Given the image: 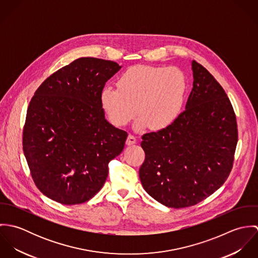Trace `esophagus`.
Segmentation results:
<instances>
[{
  "label": "esophagus",
  "mask_w": 258,
  "mask_h": 258,
  "mask_svg": "<svg viewBox=\"0 0 258 258\" xmlns=\"http://www.w3.org/2000/svg\"><path fill=\"white\" fill-rule=\"evenodd\" d=\"M136 141H137V140H136V137L130 134V135L128 136L127 140H126V144H127V145H133V144L136 143Z\"/></svg>",
  "instance_id": "obj_1"
}]
</instances>
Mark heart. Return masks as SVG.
Listing matches in <instances>:
<instances>
[{
    "mask_svg": "<svg viewBox=\"0 0 258 258\" xmlns=\"http://www.w3.org/2000/svg\"><path fill=\"white\" fill-rule=\"evenodd\" d=\"M117 87L105 86L100 104L113 125H127L136 115V128L161 131L170 127L184 109L187 77L176 67L136 66L117 80Z\"/></svg>",
    "mask_w": 258,
    "mask_h": 258,
    "instance_id": "1",
    "label": "heart"
}]
</instances>
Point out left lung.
Returning a JSON list of instances; mask_svg holds the SVG:
<instances>
[{"label":"left lung","mask_w":258,"mask_h":258,"mask_svg":"<svg viewBox=\"0 0 258 258\" xmlns=\"http://www.w3.org/2000/svg\"><path fill=\"white\" fill-rule=\"evenodd\" d=\"M192 89L185 110L170 127L144 134L139 177L162 205L182 209L204 201L226 181L237 144L232 105L217 79L191 61Z\"/></svg>","instance_id":"1"}]
</instances>
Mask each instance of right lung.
I'll list each match as a JSON object with an SVG mask.
<instances>
[{"label": "right lung", "mask_w": 258, "mask_h": 258, "mask_svg": "<svg viewBox=\"0 0 258 258\" xmlns=\"http://www.w3.org/2000/svg\"><path fill=\"white\" fill-rule=\"evenodd\" d=\"M121 67L80 57L48 76L33 96L23 131L32 178L62 205L89 201L103 186L108 163L124 149L127 132L105 119L100 92Z\"/></svg>", "instance_id": "1"}]
</instances>
